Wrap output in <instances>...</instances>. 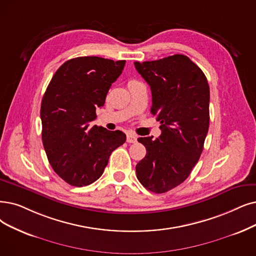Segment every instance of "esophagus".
<instances>
[{
	"instance_id": "1",
	"label": "esophagus",
	"mask_w": 256,
	"mask_h": 256,
	"mask_svg": "<svg viewBox=\"0 0 256 256\" xmlns=\"http://www.w3.org/2000/svg\"><path fill=\"white\" fill-rule=\"evenodd\" d=\"M136 140H138L136 136L131 134H127V142H136Z\"/></svg>"
}]
</instances>
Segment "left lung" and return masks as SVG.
<instances>
[{"instance_id":"1","label":"left lung","mask_w":256,"mask_h":256,"mask_svg":"<svg viewBox=\"0 0 256 256\" xmlns=\"http://www.w3.org/2000/svg\"><path fill=\"white\" fill-rule=\"evenodd\" d=\"M151 89L160 136L138 138L147 153L136 167L140 182L164 193L185 180L200 160L209 129L210 90L202 69L184 54L134 62Z\"/></svg>"}]
</instances>
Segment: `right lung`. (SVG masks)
Segmentation results:
<instances>
[{
  "instance_id": "obj_1",
  "label": "right lung",
  "mask_w": 256,
  "mask_h": 256,
  "mask_svg": "<svg viewBox=\"0 0 256 256\" xmlns=\"http://www.w3.org/2000/svg\"><path fill=\"white\" fill-rule=\"evenodd\" d=\"M125 63L98 56L71 58L56 70L45 91L40 105L44 149L54 172L71 186L98 180L111 152L126 140L120 130L91 125Z\"/></svg>"
}]
</instances>
